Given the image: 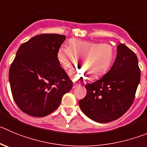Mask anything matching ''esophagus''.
<instances>
[{
  "label": "esophagus",
  "mask_w": 147,
  "mask_h": 147,
  "mask_svg": "<svg viewBox=\"0 0 147 147\" xmlns=\"http://www.w3.org/2000/svg\"><path fill=\"white\" fill-rule=\"evenodd\" d=\"M78 86H80V85H79V84H78V83H73V88H77V87H78Z\"/></svg>",
  "instance_id": "34e87169"
}]
</instances>
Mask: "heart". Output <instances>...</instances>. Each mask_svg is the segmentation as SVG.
Returning <instances> with one entry per match:
<instances>
[{"label": "heart", "mask_w": 147, "mask_h": 147, "mask_svg": "<svg viewBox=\"0 0 147 147\" xmlns=\"http://www.w3.org/2000/svg\"><path fill=\"white\" fill-rule=\"evenodd\" d=\"M114 57V49L108 43L71 39L68 47H60L57 53V61L64 70L71 69L79 59L82 68L70 72L72 78L98 79L109 69Z\"/></svg>", "instance_id": "obj_1"}]
</instances>
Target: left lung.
<instances>
[{
    "label": "left lung",
    "instance_id": "obj_1",
    "mask_svg": "<svg viewBox=\"0 0 147 147\" xmlns=\"http://www.w3.org/2000/svg\"><path fill=\"white\" fill-rule=\"evenodd\" d=\"M112 67L99 80L86 86L87 94L79 101L82 112L92 120L105 123L125 113L134 102L141 72L136 55L120 43Z\"/></svg>",
    "mask_w": 147,
    "mask_h": 147
}]
</instances>
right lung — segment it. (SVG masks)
Masks as SVG:
<instances>
[{"mask_svg": "<svg viewBox=\"0 0 147 147\" xmlns=\"http://www.w3.org/2000/svg\"><path fill=\"white\" fill-rule=\"evenodd\" d=\"M65 35L41 34L20 46L9 69V83L16 105L24 113L44 117L57 109L72 82L57 61Z\"/></svg>", "mask_w": 147, "mask_h": 147, "instance_id": "1", "label": "right lung"}]
</instances>
